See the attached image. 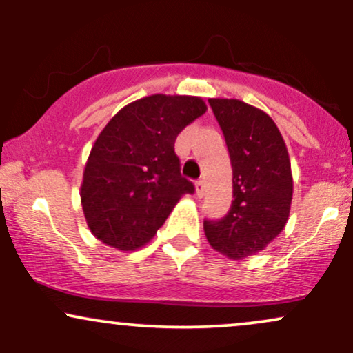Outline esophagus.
I'll return each instance as SVG.
<instances>
[{
    "mask_svg": "<svg viewBox=\"0 0 353 353\" xmlns=\"http://www.w3.org/2000/svg\"><path fill=\"white\" fill-rule=\"evenodd\" d=\"M196 190H197V196H199V197L204 196V192H205V182L202 181V179L196 181Z\"/></svg>",
    "mask_w": 353,
    "mask_h": 353,
    "instance_id": "1",
    "label": "esophagus"
}]
</instances>
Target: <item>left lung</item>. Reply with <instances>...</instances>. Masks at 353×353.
Returning <instances> with one entry per match:
<instances>
[{"instance_id": "left-lung-1", "label": "left lung", "mask_w": 353, "mask_h": 353, "mask_svg": "<svg viewBox=\"0 0 353 353\" xmlns=\"http://www.w3.org/2000/svg\"><path fill=\"white\" fill-rule=\"evenodd\" d=\"M232 164L234 201L217 221H204L209 244L237 259L252 255L282 232L292 202L289 152L277 125L237 99H209Z\"/></svg>"}]
</instances>
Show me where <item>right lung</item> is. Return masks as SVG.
Returning <instances> with one entry per match:
<instances>
[{
  "mask_svg": "<svg viewBox=\"0 0 353 353\" xmlns=\"http://www.w3.org/2000/svg\"><path fill=\"white\" fill-rule=\"evenodd\" d=\"M194 96L154 94L121 109L103 129L86 163L81 204L104 244L134 250L148 244L194 184L181 176L176 137L205 112Z\"/></svg>",
  "mask_w": 353,
  "mask_h": 353,
  "instance_id": "add662e5",
  "label": "right lung"
}]
</instances>
